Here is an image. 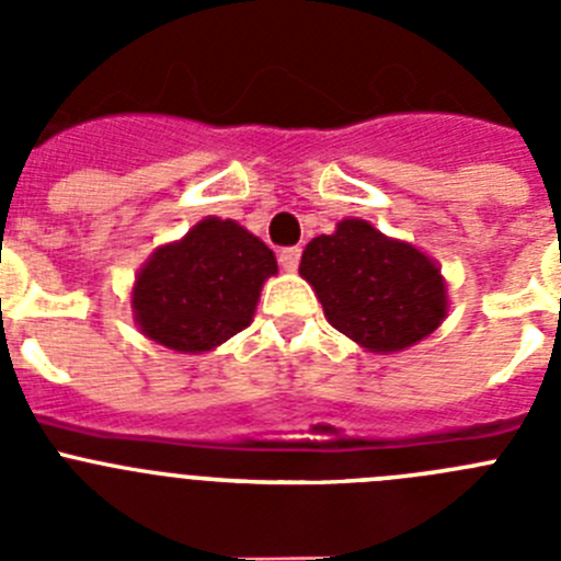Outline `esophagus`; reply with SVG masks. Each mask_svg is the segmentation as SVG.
Returning <instances> with one entry per match:
<instances>
[{"instance_id": "34e87169", "label": "esophagus", "mask_w": 561, "mask_h": 561, "mask_svg": "<svg viewBox=\"0 0 561 561\" xmlns=\"http://www.w3.org/2000/svg\"><path fill=\"white\" fill-rule=\"evenodd\" d=\"M277 261H280V270L284 272H295L297 264H300V247H286V250H280Z\"/></svg>"}]
</instances>
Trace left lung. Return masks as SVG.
Segmentation results:
<instances>
[{"instance_id":"left-lung-1","label":"left lung","mask_w":561,"mask_h":561,"mask_svg":"<svg viewBox=\"0 0 561 561\" xmlns=\"http://www.w3.org/2000/svg\"><path fill=\"white\" fill-rule=\"evenodd\" d=\"M300 275L325 320L374 354L410 348L447 317V284L433 257L362 219H342L331 236L311 238Z\"/></svg>"}]
</instances>
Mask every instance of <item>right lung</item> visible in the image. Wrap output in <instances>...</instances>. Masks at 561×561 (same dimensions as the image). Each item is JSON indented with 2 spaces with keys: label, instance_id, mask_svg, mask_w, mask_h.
Wrapping results in <instances>:
<instances>
[{
  "label": "right lung",
  "instance_id": "right-lung-1",
  "mask_svg": "<svg viewBox=\"0 0 561 561\" xmlns=\"http://www.w3.org/2000/svg\"><path fill=\"white\" fill-rule=\"evenodd\" d=\"M275 252L232 219L207 216L185 238L153 250L131 289L134 323L148 340L202 354L252 323Z\"/></svg>",
  "mask_w": 561,
  "mask_h": 561
}]
</instances>
